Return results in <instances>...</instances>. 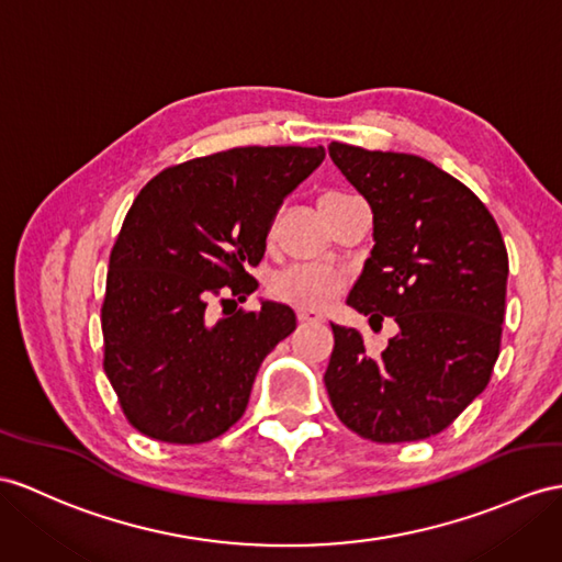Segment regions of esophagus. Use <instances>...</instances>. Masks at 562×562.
<instances>
[{"instance_id":"esophagus-1","label":"esophagus","mask_w":562,"mask_h":562,"mask_svg":"<svg viewBox=\"0 0 562 562\" xmlns=\"http://www.w3.org/2000/svg\"><path fill=\"white\" fill-rule=\"evenodd\" d=\"M297 319H300V324H322L324 322V317L317 310H307V307L297 310Z\"/></svg>"}]
</instances>
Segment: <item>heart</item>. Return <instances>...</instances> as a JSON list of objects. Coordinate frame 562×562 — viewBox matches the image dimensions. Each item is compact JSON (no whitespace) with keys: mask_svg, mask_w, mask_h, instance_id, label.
Returning a JSON list of instances; mask_svg holds the SVG:
<instances>
[{"mask_svg":"<svg viewBox=\"0 0 562 562\" xmlns=\"http://www.w3.org/2000/svg\"><path fill=\"white\" fill-rule=\"evenodd\" d=\"M331 195L340 193H326L324 198ZM340 289H344V279L324 267H289L279 271L271 281V293L279 300L307 310H322L331 303Z\"/></svg>","mask_w":562,"mask_h":562,"instance_id":"b5f03b06","label":"heart"}]
</instances>
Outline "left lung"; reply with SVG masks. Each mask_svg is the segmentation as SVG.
I'll return each instance as SVG.
<instances>
[{
	"label": "left lung",
	"mask_w": 562,
	"mask_h": 562,
	"mask_svg": "<svg viewBox=\"0 0 562 562\" xmlns=\"http://www.w3.org/2000/svg\"><path fill=\"white\" fill-rule=\"evenodd\" d=\"M328 155L374 212V248L348 305L401 331L381 355L331 324L324 384L338 419L376 443L422 441L456 422L501 352L508 250L496 218L436 164L346 143Z\"/></svg>",
	"instance_id": "8db88e82"
}]
</instances>
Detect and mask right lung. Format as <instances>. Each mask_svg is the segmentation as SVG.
Masks as SVG:
<instances>
[{
    "label": "right lung",
    "instance_id": "obj_1",
    "mask_svg": "<svg viewBox=\"0 0 562 562\" xmlns=\"http://www.w3.org/2000/svg\"><path fill=\"white\" fill-rule=\"evenodd\" d=\"M324 147H234L159 171L123 218L102 303L104 372L140 434L193 446L243 417L257 369L293 334L281 303L212 322L214 300L257 291L283 198L324 161Z\"/></svg>",
    "mask_w": 562,
    "mask_h": 562
}]
</instances>
